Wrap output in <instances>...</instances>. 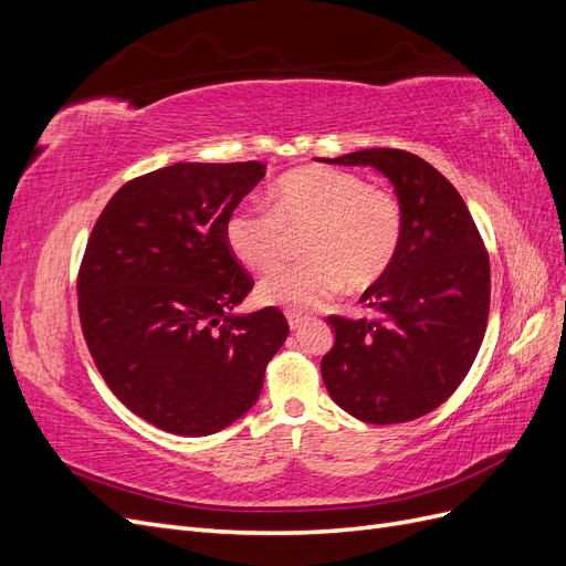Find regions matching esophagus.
Listing matches in <instances>:
<instances>
[{"mask_svg":"<svg viewBox=\"0 0 566 566\" xmlns=\"http://www.w3.org/2000/svg\"><path fill=\"white\" fill-rule=\"evenodd\" d=\"M285 318H287V325H290V328H293V331L302 328V325L306 323V316H304V314H297V312H287Z\"/></svg>","mask_w":566,"mask_h":566,"instance_id":"1","label":"esophagus"}]
</instances>
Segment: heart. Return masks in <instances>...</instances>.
Masks as SVG:
<instances>
[{"label":"heart","mask_w":566,"mask_h":566,"mask_svg":"<svg viewBox=\"0 0 566 566\" xmlns=\"http://www.w3.org/2000/svg\"><path fill=\"white\" fill-rule=\"evenodd\" d=\"M306 229V260L271 269L256 285L264 304L312 310L347 281L368 287L385 276L401 245V205L385 188L333 167H302L269 191V208H238L224 224L227 245L243 266L281 260L287 233Z\"/></svg>","instance_id":"obj_1"}]
</instances>
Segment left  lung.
<instances>
[{"label": "left lung", "mask_w": 566, "mask_h": 566, "mask_svg": "<svg viewBox=\"0 0 566 566\" xmlns=\"http://www.w3.org/2000/svg\"><path fill=\"white\" fill-rule=\"evenodd\" d=\"M323 163L378 169L403 214L397 256L358 300L378 318L328 316L325 389L364 422L416 420L451 397L482 347L491 302L482 235L455 186L413 153L366 148Z\"/></svg>", "instance_id": "1"}]
</instances>
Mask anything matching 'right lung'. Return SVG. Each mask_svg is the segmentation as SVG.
Wrapping results in <instances>:
<instances>
[{"mask_svg":"<svg viewBox=\"0 0 566 566\" xmlns=\"http://www.w3.org/2000/svg\"><path fill=\"white\" fill-rule=\"evenodd\" d=\"M262 163H177L127 181L90 235L77 310L98 373L165 432L224 430L260 399L287 337L276 310L233 314L252 290L224 224Z\"/></svg>","mask_w":566,"mask_h":566,"instance_id":"1","label":"right lung"}]
</instances>
